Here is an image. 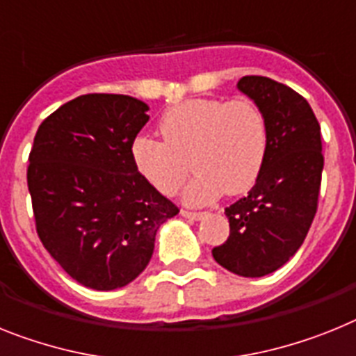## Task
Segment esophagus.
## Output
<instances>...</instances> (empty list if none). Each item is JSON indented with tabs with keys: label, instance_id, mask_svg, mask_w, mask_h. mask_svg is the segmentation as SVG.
<instances>
[{
	"label": "esophagus",
	"instance_id": "esophagus-1",
	"mask_svg": "<svg viewBox=\"0 0 356 356\" xmlns=\"http://www.w3.org/2000/svg\"><path fill=\"white\" fill-rule=\"evenodd\" d=\"M181 215L186 217V219H192V220H199L204 217V211H192V210H181Z\"/></svg>",
	"mask_w": 356,
	"mask_h": 356
}]
</instances>
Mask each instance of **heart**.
I'll return each mask as SVG.
<instances>
[{
    "instance_id": "obj_1",
    "label": "heart",
    "mask_w": 356,
    "mask_h": 356,
    "mask_svg": "<svg viewBox=\"0 0 356 356\" xmlns=\"http://www.w3.org/2000/svg\"><path fill=\"white\" fill-rule=\"evenodd\" d=\"M163 141L137 137L132 157L143 177L163 195H173L190 175L192 204L219 195H241L255 184L268 154L264 112L248 97H195L175 104L159 119Z\"/></svg>"
}]
</instances>
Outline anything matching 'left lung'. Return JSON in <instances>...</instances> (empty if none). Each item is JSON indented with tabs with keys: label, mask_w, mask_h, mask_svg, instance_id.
Masks as SVG:
<instances>
[{
	"label": "left lung",
	"mask_w": 356,
	"mask_h": 356,
	"mask_svg": "<svg viewBox=\"0 0 356 356\" xmlns=\"http://www.w3.org/2000/svg\"><path fill=\"white\" fill-rule=\"evenodd\" d=\"M237 86L264 112L268 154L255 186L224 210L229 237L211 255L232 273L264 277L297 253L315 219L324 168L321 124L288 85L244 76Z\"/></svg>",
	"instance_id": "obj_1"
}]
</instances>
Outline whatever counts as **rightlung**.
Instances as JSON below:
<instances>
[{"mask_svg":"<svg viewBox=\"0 0 356 356\" xmlns=\"http://www.w3.org/2000/svg\"><path fill=\"white\" fill-rule=\"evenodd\" d=\"M146 110L130 95H79L35 132L26 168L35 232L86 288L132 282L150 262L161 224L179 213L134 163Z\"/></svg>","mask_w":356,"mask_h":356,"instance_id":"add662e5","label":"right lung"}]
</instances>
